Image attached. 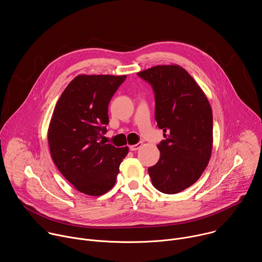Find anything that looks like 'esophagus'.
Instances as JSON below:
<instances>
[{"mask_svg":"<svg viewBox=\"0 0 262 262\" xmlns=\"http://www.w3.org/2000/svg\"><path fill=\"white\" fill-rule=\"evenodd\" d=\"M142 147V142H139V143H137V144H135V145H130L129 146V150L130 151H136V150H138L139 148H141Z\"/></svg>","mask_w":262,"mask_h":262,"instance_id":"34e87169","label":"esophagus"}]
</instances>
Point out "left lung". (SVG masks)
I'll return each instance as SVG.
<instances>
[{
    "label": "left lung",
    "instance_id": "obj_1",
    "mask_svg": "<svg viewBox=\"0 0 262 262\" xmlns=\"http://www.w3.org/2000/svg\"><path fill=\"white\" fill-rule=\"evenodd\" d=\"M152 87L155 116L165 140L159 162L148 168L155 188L177 194L194 184L208 165L212 149V112L207 97L178 65H160L138 72Z\"/></svg>",
    "mask_w": 262,
    "mask_h": 262
}]
</instances>
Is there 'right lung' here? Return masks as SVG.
I'll list each match as a JSON object with an SVG mask.
<instances>
[{
	"instance_id": "right-lung-1",
	"label": "right lung",
	"mask_w": 262,
	"mask_h": 262,
	"mask_svg": "<svg viewBox=\"0 0 262 262\" xmlns=\"http://www.w3.org/2000/svg\"><path fill=\"white\" fill-rule=\"evenodd\" d=\"M126 76H78L61 94L48 140L61 174L81 193L100 196L113 188L128 147L101 139L108 124L107 106Z\"/></svg>"
}]
</instances>
